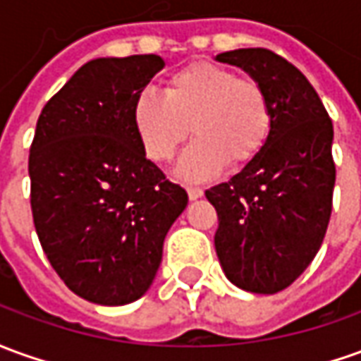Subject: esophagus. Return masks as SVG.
<instances>
[{
  "label": "esophagus",
  "instance_id": "34e87169",
  "mask_svg": "<svg viewBox=\"0 0 361 361\" xmlns=\"http://www.w3.org/2000/svg\"><path fill=\"white\" fill-rule=\"evenodd\" d=\"M186 192H188L190 200H196V198H200V196L204 195V190L200 186H186Z\"/></svg>",
  "mask_w": 361,
  "mask_h": 361
}]
</instances>
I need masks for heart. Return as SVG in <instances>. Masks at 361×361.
<instances>
[{
    "instance_id": "obj_1",
    "label": "heart",
    "mask_w": 361,
    "mask_h": 361,
    "mask_svg": "<svg viewBox=\"0 0 361 361\" xmlns=\"http://www.w3.org/2000/svg\"><path fill=\"white\" fill-rule=\"evenodd\" d=\"M131 123L143 153L166 163L190 133L192 145L178 161V175L202 180L232 161L245 166L259 155L273 126V109L263 84L216 62H192L166 76L163 96L139 92Z\"/></svg>"
}]
</instances>
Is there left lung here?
<instances>
[{"mask_svg":"<svg viewBox=\"0 0 361 361\" xmlns=\"http://www.w3.org/2000/svg\"><path fill=\"white\" fill-rule=\"evenodd\" d=\"M216 59L263 84L273 126L252 163L206 190L218 214L214 245L235 287L273 295L309 267L324 240L336 180L332 119L305 74L269 49Z\"/></svg>","mask_w":361,"mask_h":361,"instance_id":"8db88e82","label":"left lung"}]
</instances>
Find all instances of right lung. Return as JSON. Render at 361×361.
<instances>
[{
  "label": "right lung",
  "mask_w": 361,
  "mask_h": 361,
  "mask_svg": "<svg viewBox=\"0 0 361 361\" xmlns=\"http://www.w3.org/2000/svg\"><path fill=\"white\" fill-rule=\"evenodd\" d=\"M165 62L157 54L86 62L44 104L29 151L31 210L47 259L96 305H128L155 279L163 242L188 204L151 163L131 108Z\"/></svg>",
  "instance_id": "obj_1"
}]
</instances>
